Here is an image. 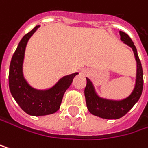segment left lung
<instances>
[{"label": "left lung", "instance_id": "obj_1", "mask_svg": "<svg viewBox=\"0 0 148 148\" xmlns=\"http://www.w3.org/2000/svg\"><path fill=\"white\" fill-rule=\"evenodd\" d=\"M120 35L121 40L124 41L125 44L129 46L134 53L135 60L137 63L135 86L128 97L121 101L108 100L100 97L96 94L92 82L87 78V86L85 88L84 93L88 109L92 114L103 119L116 120L124 116L139 101L143 89V71L140 60L137 53V49L128 34L120 31Z\"/></svg>", "mask_w": 148, "mask_h": 148}]
</instances>
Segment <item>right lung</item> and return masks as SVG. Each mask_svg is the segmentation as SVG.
Returning <instances> with one entry per match:
<instances>
[{
  "mask_svg": "<svg viewBox=\"0 0 148 148\" xmlns=\"http://www.w3.org/2000/svg\"><path fill=\"white\" fill-rule=\"evenodd\" d=\"M40 27L36 26L21 40L14 53L13 54L10 66L8 84L12 96L21 108L29 115L43 116L57 112L66 90L71 85L73 79L78 73L62 77L49 89L38 90L32 88L23 75V60L26 46L34 33Z\"/></svg>",
  "mask_w": 148,
  "mask_h": 148,
  "instance_id": "add662e5",
  "label": "right lung"
}]
</instances>
